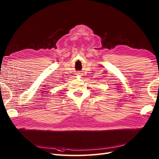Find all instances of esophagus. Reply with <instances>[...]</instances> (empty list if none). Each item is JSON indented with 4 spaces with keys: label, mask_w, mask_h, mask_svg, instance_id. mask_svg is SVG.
Returning <instances> with one entry per match:
<instances>
[{
    "label": "esophagus",
    "mask_w": 159,
    "mask_h": 159,
    "mask_svg": "<svg viewBox=\"0 0 159 159\" xmlns=\"http://www.w3.org/2000/svg\"><path fill=\"white\" fill-rule=\"evenodd\" d=\"M76 75H77V76H81V74L80 73V72H78V73L76 74Z\"/></svg>",
    "instance_id": "obj_1"
}]
</instances>
